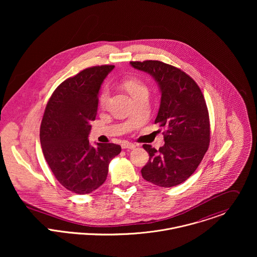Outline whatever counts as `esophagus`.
Segmentation results:
<instances>
[{
  "label": "esophagus",
  "instance_id": "esophagus-1",
  "mask_svg": "<svg viewBox=\"0 0 257 257\" xmlns=\"http://www.w3.org/2000/svg\"><path fill=\"white\" fill-rule=\"evenodd\" d=\"M121 147H122L123 149L130 150V149H135V148H136V145L131 144V143H123V144L121 145Z\"/></svg>",
  "mask_w": 257,
  "mask_h": 257
}]
</instances>
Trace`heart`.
I'll use <instances>...</instances> for the list:
<instances>
[{
	"label": "heart",
	"instance_id": "obj_1",
	"mask_svg": "<svg viewBox=\"0 0 257 257\" xmlns=\"http://www.w3.org/2000/svg\"><path fill=\"white\" fill-rule=\"evenodd\" d=\"M124 87L125 89L128 91V93L134 97H138L139 95H141L142 93H145L147 92V88L146 87V85L144 83H142L141 81L139 80H135V79H132V80H127L124 82ZM109 99H110V92H109V89L108 88H104L101 92V95H100V105L102 107H106L108 105V102H109Z\"/></svg>",
	"mask_w": 257,
	"mask_h": 257
}]
</instances>
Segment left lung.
I'll return each instance as SVG.
<instances>
[{"instance_id":"obj_1","label":"left lung","mask_w":257,"mask_h":257,"mask_svg":"<svg viewBox=\"0 0 257 257\" xmlns=\"http://www.w3.org/2000/svg\"><path fill=\"white\" fill-rule=\"evenodd\" d=\"M131 65L157 82L161 102L154 122L166 130L165 144L158 150L144 145L149 160L142 175L159 187L183 183L198 168L210 144L209 111L202 91L188 74L164 62L132 61Z\"/></svg>"}]
</instances>
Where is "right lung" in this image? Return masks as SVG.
Returning a JSON list of instances; mask_svg holds the SVG:
<instances>
[{
    "instance_id": "1",
    "label": "right lung",
    "mask_w": 257,
    "mask_h": 257,
    "mask_svg": "<svg viewBox=\"0 0 257 257\" xmlns=\"http://www.w3.org/2000/svg\"><path fill=\"white\" fill-rule=\"evenodd\" d=\"M113 67L94 66L66 79L45 107L39 133L44 158L57 181L76 194H89L104 183L110 160L121 150L114 144L92 147L88 140L99 90Z\"/></svg>"
}]
</instances>
